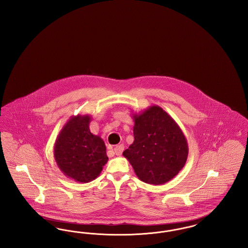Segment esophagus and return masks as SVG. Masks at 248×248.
Segmentation results:
<instances>
[{
    "mask_svg": "<svg viewBox=\"0 0 248 248\" xmlns=\"http://www.w3.org/2000/svg\"><path fill=\"white\" fill-rule=\"evenodd\" d=\"M124 145L120 144V145H117V146L114 147L113 152H114V154H116V155H121V154H123V152H124Z\"/></svg>",
    "mask_w": 248,
    "mask_h": 248,
    "instance_id": "obj_1",
    "label": "esophagus"
}]
</instances>
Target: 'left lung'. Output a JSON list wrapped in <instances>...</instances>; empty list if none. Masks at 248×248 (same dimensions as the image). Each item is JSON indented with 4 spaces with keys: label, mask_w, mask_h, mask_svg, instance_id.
Returning a JSON list of instances; mask_svg holds the SVG:
<instances>
[{
    "label": "left lung",
    "mask_w": 248,
    "mask_h": 248,
    "mask_svg": "<svg viewBox=\"0 0 248 248\" xmlns=\"http://www.w3.org/2000/svg\"><path fill=\"white\" fill-rule=\"evenodd\" d=\"M134 142L123 155L140 180L161 185L176 177L186 164L187 140L175 120L161 107L133 114Z\"/></svg>",
    "instance_id": "8db88e82"
}]
</instances>
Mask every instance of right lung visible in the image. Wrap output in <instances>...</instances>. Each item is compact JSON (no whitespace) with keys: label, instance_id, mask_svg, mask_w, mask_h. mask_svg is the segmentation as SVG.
Segmentation results:
<instances>
[{"label":"right lung","instance_id":"obj_1","mask_svg":"<svg viewBox=\"0 0 248 248\" xmlns=\"http://www.w3.org/2000/svg\"><path fill=\"white\" fill-rule=\"evenodd\" d=\"M90 115L71 116L59 132L54 157L66 177L87 183L98 177L108 162L106 146L89 129Z\"/></svg>","mask_w":248,"mask_h":248}]
</instances>
